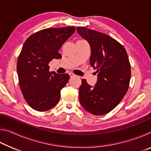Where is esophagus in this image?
<instances>
[{
    "instance_id": "1",
    "label": "esophagus",
    "mask_w": 151,
    "mask_h": 151,
    "mask_svg": "<svg viewBox=\"0 0 151 151\" xmlns=\"http://www.w3.org/2000/svg\"><path fill=\"white\" fill-rule=\"evenodd\" d=\"M68 75H69V76H70V78L74 77V76H76V75H75V74H73V73H68Z\"/></svg>"
}]
</instances>
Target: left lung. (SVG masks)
I'll return each mask as SVG.
<instances>
[{"label":"left lung","instance_id":"left-lung-1","mask_svg":"<svg viewBox=\"0 0 151 151\" xmlns=\"http://www.w3.org/2000/svg\"><path fill=\"white\" fill-rule=\"evenodd\" d=\"M77 32L91 48L90 65L97 73L94 86L85 79L79 88V101L86 111L103 115L115 108L129 88L131 65L123 46L110 36L86 27Z\"/></svg>","mask_w":151,"mask_h":151}]
</instances>
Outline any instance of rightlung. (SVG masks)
<instances>
[{
	"instance_id": "1",
	"label": "right lung",
	"mask_w": 151,
	"mask_h": 151,
	"mask_svg": "<svg viewBox=\"0 0 151 151\" xmlns=\"http://www.w3.org/2000/svg\"><path fill=\"white\" fill-rule=\"evenodd\" d=\"M75 31L73 27L49 28L30 35L24 43L17 70L25 101L36 111L50 110L60 100L69 75L49 72L48 64L62 58L58 51Z\"/></svg>"
}]
</instances>
